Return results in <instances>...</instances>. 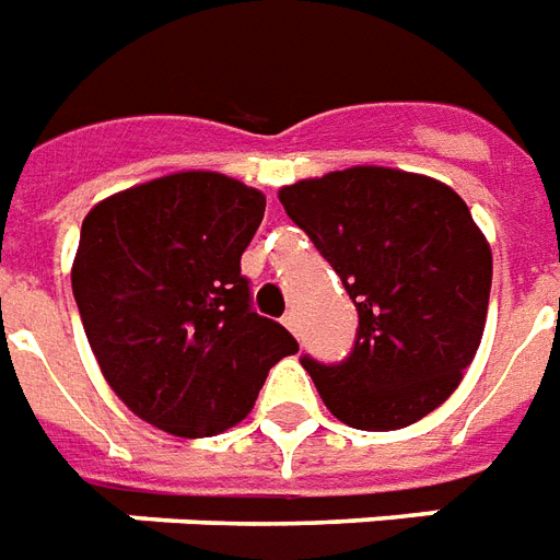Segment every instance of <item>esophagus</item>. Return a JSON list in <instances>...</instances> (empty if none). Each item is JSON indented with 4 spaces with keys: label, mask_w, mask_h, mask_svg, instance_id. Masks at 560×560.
Wrapping results in <instances>:
<instances>
[{
    "label": "esophagus",
    "mask_w": 560,
    "mask_h": 560,
    "mask_svg": "<svg viewBox=\"0 0 560 560\" xmlns=\"http://www.w3.org/2000/svg\"><path fill=\"white\" fill-rule=\"evenodd\" d=\"M284 326H288V329H291V332L300 338V317H296V312L284 314Z\"/></svg>",
    "instance_id": "1"
}]
</instances>
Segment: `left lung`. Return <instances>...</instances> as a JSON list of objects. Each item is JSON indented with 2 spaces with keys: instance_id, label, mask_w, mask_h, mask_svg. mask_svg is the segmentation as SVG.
<instances>
[{
  "instance_id": "obj_1",
  "label": "left lung",
  "mask_w": 560,
  "mask_h": 560,
  "mask_svg": "<svg viewBox=\"0 0 560 560\" xmlns=\"http://www.w3.org/2000/svg\"><path fill=\"white\" fill-rule=\"evenodd\" d=\"M279 201L359 312L341 364L302 355L326 409L355 430H400L442 407L478 353L490 305L492 252L466 201L385 165L296 180Z\"/></svg>"
}]
</instances>
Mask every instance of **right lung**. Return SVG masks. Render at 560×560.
Wrapping results in <instances>:
<instances>
[{
    "label": "right lung",
    "instance_id": "1",
    "mask_svg": "<svg viewBox=\"0 0 560 560\" xmlns=\"http://www.w3.org/2000/svg\"><path fill=\"white\" fill-rule=\"evenodd\" d=\"M267 198L219 172H175L103 198L82 219L70 281L112 392L172 436L252 412L269 368L300 343L252 312L240 258Z\"/></svg>",
    "mask_w": 560,
    "mask_h": 560
}]
</instances>
